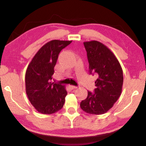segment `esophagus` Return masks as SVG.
Returning <instances> with one entry per match:
<instances>
[{"instance_id":"1","label":"esophagus","mask_w":146,"mask_h":146,"mask_svg":"<svg viewBox=\"0 0 146 146\" xmlns=\"http://www.w3.org/2000/svg\"><path fill=\"white\" fill-rule=\"evenodd\" d=\"M70 88L71 89H76V88H77V86H72V85H70Z\"/></svg>"}]
</instances>
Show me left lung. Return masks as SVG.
<instances>
[{"mask_svg":"<svg viewBox=\"0 0 146 146\" xmlns=\"http://www.w3.org/2000/svg\"><path fill=\"white\" fill-rule=\"evenodd\" d=\"M89 63V72L96 74V88L88 92V96L80 102L83 111L100 115L111 108L120 96L123 86V71L112 52L96 40L84 42Z\"/></svg>","mask_w":146,"mask_h":146,"instance_id":"left-lung-1","label":"left lung"}]
</instances>
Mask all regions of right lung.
<instances>
[{
	"instance_id": "right-lung-1",
	"label": "right lung",
	"mask_w": 146,
	"mask_h": 146,
	"mask_svg": "<svg viewBox=\"0 0 146 146\" xmlns=\"http://www.w3.org/2000/svg\"><path fill=\"white\" fill-rule=\"evenodd\" d=\"M72 41L53 40L36 54L25 74L26 92L35 109L52 114L62 108L67 91L65 86L52 82L59 53Z\"/></svg>"
}]
</instances>
